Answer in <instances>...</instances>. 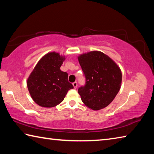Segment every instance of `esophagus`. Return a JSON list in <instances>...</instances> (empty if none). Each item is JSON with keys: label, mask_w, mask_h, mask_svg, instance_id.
Wrapping results in <instances>:
<instances>
[{"label": "esophagus", "mask_w": 154, "mask_h": 154, "mask_svg": "<svg viewBox=\"0 0 154 154\" xmlns=\"http://www.w3.org/2000/svg\"><path fill=\"white\" fill-rule=\"evenodd\" d=\"M72 85H73L74 88H77V82H75L74 83H72Z\"/></svg>", "instance_id": "obj_1"}]
</instances>
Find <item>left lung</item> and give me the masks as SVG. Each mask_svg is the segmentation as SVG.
<instances>
[{
  "mask_svg": "<svg viewBox=\"0 0 154 154\" xmlns=\"http://www.w3.org/2000/svg\"><path fill=\"white\" fill-rule=\"evenodd\" d=\"M78 61L86 81L84 86L78 89L82 102L94 111L107 106L120 90V68L110 57L99 51L80 54Z\"/></svg>",
  "mask_w": 154,
  "mask_h": 154,
  "instance_id": "obj_1",
  "label": "left lung"
}]
</instances>
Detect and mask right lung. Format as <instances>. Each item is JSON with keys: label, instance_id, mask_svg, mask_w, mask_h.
Masks as SVG:
<instances>
[{"label": "right lung", "instance_id": "add662e5", "mask_svg": "<svg viewBox=\"0 0 154 154\" xmlns=\"http://www.w3.org/2000/svg\"><path fill=\"white\" fill-rule=\"evenodd\" d=\"M65 56L55 51L44 55L36 64L27 79L31 98L38 105L51 108L62 102L73 86L68 74L60 70Z\"/></svg>", "mask_w": 154, "mask_h": 154}]
</instances>
